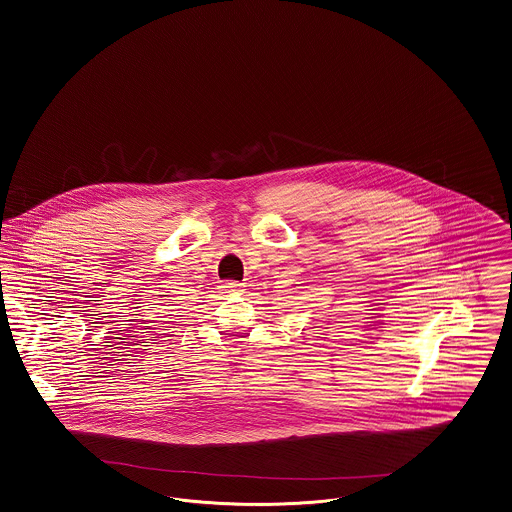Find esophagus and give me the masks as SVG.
Returning <instances> with one entry per match:
<instances>
[{"instance_id":"esophagus-1","label":"esophagus","mask_w":512,"mask_h":512,"mask_svg":"<svg viewBox=\"0 0 512 512\" xmlns=\"http://www.w3.org/2000/svg\"><path fill=\"white\" fill-rule=\"evenodd\" d=\"M222 288H224L226 292H242L244 284H240V282H234V280H228V282H224V284H222Z\"/></svg>"}]
</instances>
